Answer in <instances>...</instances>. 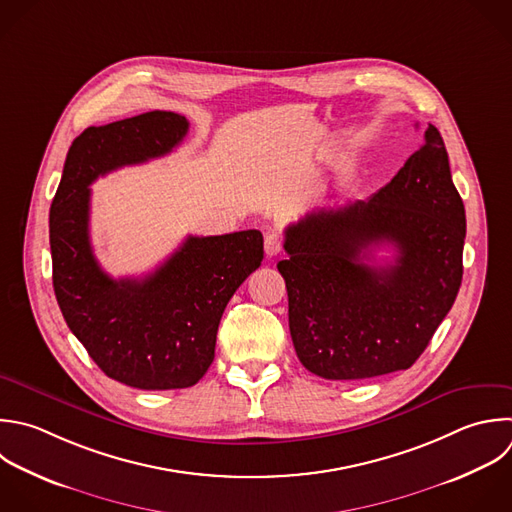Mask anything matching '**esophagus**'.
<instances>
[{
	"label": "esophagus",
	"mask_w": 512,
	"mask_h": 512,
	"mask_svg": "<svg viewBox=\"0 0 512 512\" xmlns=\"http://www.w3.org/2000/svg\"><path fill=\"white\" fill-rule=\"evenodd\" d=\"M264 250H266V256L272 258V256H278L282 252V238L278 234H266L264 238Z\"/></svg>",
	"instance_id": "esophagus-1"
}]
</instances>
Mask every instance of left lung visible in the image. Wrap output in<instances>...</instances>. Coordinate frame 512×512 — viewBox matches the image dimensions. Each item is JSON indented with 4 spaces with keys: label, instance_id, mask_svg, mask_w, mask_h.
<instances>
[{
    "label": "left lung",
    "instance_id": "8db88e82",
    "mask_svg": "<svg viewBox=\"0 0 512 512\" xmlns=\"http://www.w3.org/2000/svg\"><path fill=\"white\" fill-rule=\"evenodd\" d=\"M288 324L304 368L362 380L410 368L448 314L462 280L466 216L440 132L372 198L306 214L284 230ZM392 243L388 267L363 262Z\"/></svg>",
    "mask_w": 512,
    "mask_h": 512
}]
</instances>
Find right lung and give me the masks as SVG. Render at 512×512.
Wrapping results in <instances>:
<instances>
[{
    "mask_svg": "<svg viewBox=\"0 0 512 512\" xmlns=\"http://www.w3.org/2000/svg\"><path fill=\"white\" fill-rule=\"evenodd\" d=\"M174 112L92 126L72 144L50 208L54 292L102 372L140 390L194 386L214 360L218 324L238 286L260 266L258 230L188 236L146 278L114 280L90 242V184L112 170L170 154L188 134Z\"/></svg>",
    "mask_w": 512,
    "mask_h": 512,
    "instance_id": "obj_1",
    "label": "right lung"
}]
</instances>
